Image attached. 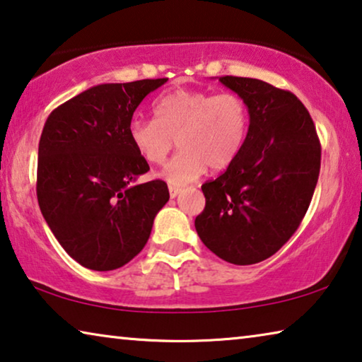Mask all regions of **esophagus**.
Wrapping results in <instances>:
<instances>
[{
    "label": "esophagus",
    "mask_w": 362,
    "mask_h": 362,
    "mask_svg": "<svg viewBox=\"0 0 362 362\" xmlns=\"http://www.w3.org/2000/svg\"><path fill=\"white\" fill-rule=\"evenodd\" d=\"M180 193V188L179 187H169V194H170V198H175L177 197V194H179Z\"/></svg>",
    "instance_id": "1"
}]
</instances>
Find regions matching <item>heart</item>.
Listing matches in <instances>:
<instances>
[{
  "instance_id": "obj_1",
  "label": "heart",
  "mask_w": 362,
  "mask_h": 362,
  "mask_svg": "<svg viewBox=\"0 0 362 362\" xmlns=\"http://www.w3.org/2000/svg\"><path fill=\"white\" fill-rule=\"evenodd\" d=\"M153 114L154 119H132L127 136L151 165L163 164L177 140L182 151L160 170L172 187L198 180L208 165L211 170L232 165L250 130V107L235 93L177 88L154 101Z\"/></svg>"
}]
</instances>
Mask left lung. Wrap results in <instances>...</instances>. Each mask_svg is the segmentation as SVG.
Masks as SVG:
<instances>
[{
  "label": "left lung",
  "instance_id": "1",
  "mask_svg": "<svg viewBox=\"0 0 362 362\" xmlns=\"http://www.w3.org/2000/svg\"><path fill=\"white\" fill-rule=\"evenodd\" d=\"M250 107L238 158L202 187L204 211L194 228L221 259L248 266L282 248L309 208L320 170V143L293 93L246 77H219Z\"/></svg>",
  "mask_w": 362,
  "mask_h": 362
}]
</instances>
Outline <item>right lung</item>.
Listing matches in <instances>:
<instances>
[{
  "instance_id": "1",
  "label": "right lung",
  "mask_w": 362,
  "mask_h": 362,
  "mask_svg": "<svg viewBox=\"0 0 362 362\" xmlns=\"http://www.w3.org/2000/svg\"><path fill=\"white\" fill-rule=\"evenodd\" d=\"M165 82L96 85L56 107L45 122L40 209L66 253L91 271H114L134 259L169 202L165 182L135 183L150 165L127 136L135 109Z\"/></svg>"
}]
</instances>
